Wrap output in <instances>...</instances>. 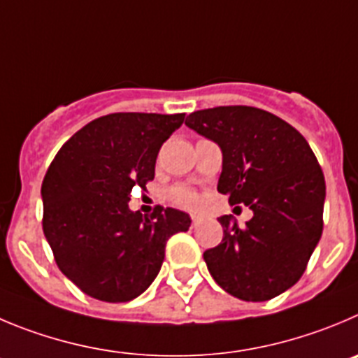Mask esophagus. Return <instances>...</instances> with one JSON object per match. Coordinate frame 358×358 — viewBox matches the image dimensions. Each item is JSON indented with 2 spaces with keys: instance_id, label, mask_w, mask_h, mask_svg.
Returning a JSON list of instances; mask_svg holds the SVG:
<instances>
[{
  "instance_id": "obj_1",
  "label": "esophagus",
  "mask_w": 358,
  "mask_h": 358,
  "mask_svg": "<svg viewBox=\"0 0 358 358\" xmlns=\"http://www.w3.org/2000/svg\"><path fill=\"white\" fill-rule=\"evenodd\" d=\"M190 220H192V228H196L198 224H201L203 215H199V213H190Z\"/></svg>"
}]
</instances>
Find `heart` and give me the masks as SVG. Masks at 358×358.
Masks as SVG:
<instances>
[{"label": "heart", "mask_w": 358, "mask_h": 358, "mask_svg": "<svg viewBox=\"0 0 358 358\" xmlns=\"http://www.w3.org/2000/svg\"><path fill=\"white\" fill-rule=\"evenodd\" d=\"M171 198L175 199L178 205L187 206V208H192V206H196L199 203L198 194H196L192 189H189V187H175V189L171 190Z\"/></svg>", "instance_id": "obj_1"}]
</instances>
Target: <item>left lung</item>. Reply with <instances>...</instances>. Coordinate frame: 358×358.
I'll use <instances>...</instances> for the list:
<instances>
[{"mask_svg":"<svg viewBox=\"0 0 358 358\" xmlns=\"http://www.w3.org/2000/svg\"><path fill=\"white\" fill-rule=\"evenodd\" d=\"M185 125L222 152L217 190L255 213L243 228L233 215L219 217L222 242L203 255L210 273L236 299L285 293L323 231L325 178L309 143L285 120L247 106L194 111Z\"/></svg>","mask_w":358,"mask_h":358,"instance_id":"obj_1","label":"left lung"}]
</instances>
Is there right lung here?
Wrapping results in <instances>:
<instances>
[{
    "label": "right lung",
    "mask_w": 358,
    "mask_h": 358,
    "mask_svg": "<svg viewBox=\"0 0 358 358\" xmlns=\"http://www.w3.org/2000/svg\"><path fill=\"white\" fill-rule=\"evenodd\" d=\"M185 115L115 113L76 132L42 183L43 235L56 265L86 295L129 302L153 282L166 243L187 231L189 213L157 206L152 217L129 208L130 190L155 176L162 143Z\"/></svg>",
    "instance_id": "add662e5"
}]
</instances>
